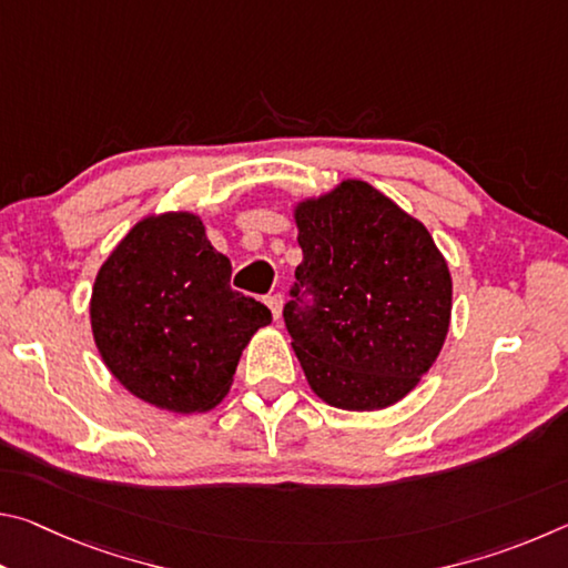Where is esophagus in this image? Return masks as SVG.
I'll use <instances>...</instances> for the list:
<instances>
[{"mask_svg": "<svg viewBox=\"0 0 568 568\" xmlns=\"http://www.w3.org/2000/svg\"><path fill=\"white\" fill-rule=\"evenodd\" d=\"M265 303H267V307H271L273 321H281V318H283V295H281V293H275V295L267 297Z\"/></svg>", "mask_w": 568, "mask_h": 568, "instance_id": "esophagus-1", "label": "esophagus"}]
</instances>
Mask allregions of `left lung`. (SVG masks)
Listing matches in <instances>:
<instances>
[{"instance_id": "obj_1", "label": "left lung", "mask_w": 568, "mask_h": 568, "mask_svg": "<svg viewBox=\"0 0 568 568\" xmlns=\"http://www.w3.org/2000/svg\"><path fill=\"white\" fill-rule=\"evenodd\" d=\"M313 303L285 305L307 386L333 408L383 410L436 363L450 328L454 281L418 217L365 180H341L293 205Z\"/></svg>"}]
</instances>
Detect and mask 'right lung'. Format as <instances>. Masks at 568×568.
Masks as SVG:
<instances>
[{
    "mask_svg": "<svg viewBox=\"0 0 568 568\" xmlns=\"http://www.w3.org/2000/svg\"><path fill=\"white\" fill-rule=\"evenodd\" d=\"M230 273L197 213L165 210L130 227L90 297L94 345L124 390L185 416L227 396L245 345L273 321L230 287Z\"/></svg>",
    "mask_w": 568,
    "mask_h": 568,
    "instance_id": "1",
    "label": "right lung"
}]
</instances>
